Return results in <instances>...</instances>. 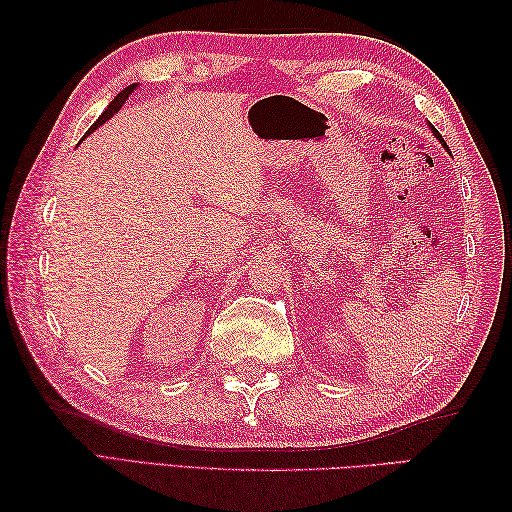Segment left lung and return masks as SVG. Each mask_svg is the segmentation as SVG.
Here are the masks:
<instances>
[{
	"label": "left lung",
	"mask_w": 512,
	"mask_h": 512,
	"mask_svg": "<svg viewBox=\"0 0 512 512\" xmlns=\"http://www.w3.org/2000/svg\"><path fill=\"white\" fill-rule=\"evenodd\" d=\"M431 129H433V127H431ZM433 136H436V138H438V140H440V143H442V145H444V140H442V136H440V134H438V129H433ZM444 147H447V145H444Z\"/></svg>",
	"instance_id": "8db88e82"
}]
</instances>
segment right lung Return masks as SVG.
I'll return each mask as SVG.
<instances>
[{"label": "right lung", "mask_w": 512, "mask_h": 512, "mask_svg": "<svg viewBox=\"0 0 512 512\" xmlns=\"http://www.w3.org/2000/svg\"><path fill=\"white\" fill-rule=\"evenodd\" d=\"M136 88H138V83H132V85H127V88H125L123 92H118V94L114 96V101H112L110 105H107V110L99 116V121H96V123L88 129V134H92L94 129H99L105 121H110V118H112V116H114V114H116L118 110H121V107L125 105V101L129 99V96H132V92H134ZM88 134H85V136H88ZM85 136H83V138H85Z\"/></svg>", "instance_id": "add662e5"}]
</instances>
